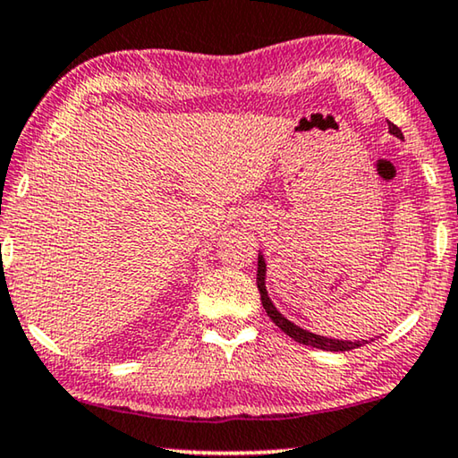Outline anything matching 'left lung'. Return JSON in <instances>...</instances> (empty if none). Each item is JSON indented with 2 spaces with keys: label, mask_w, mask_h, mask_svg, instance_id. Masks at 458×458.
Segmentation results:
<instances>
[{
  "label": "left lung",
  "mask_w": 458,
  "mask_h": 458,
  "mask_svg": "<svg viewBox=\"0 0 458 458\" xmlns=\"http://www.w3.org/2000/svg\"><path fill=\"white\" fill-rule=\"evenodd\" d=\"M388 131L394 134V137L403 139V132L401 128L396 124H392L388 122ZM257 288H259V294H261V305L266 309L269 319L274 321L276 326L280 327L282 332L288 334L293 340L301 344H307V346H313V349H321V351H334V352H343V351H352V349H359V346L367 344V340H357V343H352V340H334V338H326V336H319V334H313V332H307L302 330V327L294 326L293 321H288L284 315H282L278 309L274 307L272 299L267 296L266 291V261H263V255H259V261H257Z\"/></svg>",
  "instance_id": "obj_1"
}]
</instances>
